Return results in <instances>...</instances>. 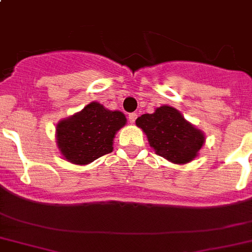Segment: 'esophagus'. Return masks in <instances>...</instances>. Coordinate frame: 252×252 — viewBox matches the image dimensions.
<instances>
[{"mask_svg":"<svg viewBox=\"0 0 252 252\" xmlns=\"http://www.w3.org/2000/svg\"><path fill=\"white\" fill-rule=\"evenodd\" d=\"M137 117H138V115H137V113H130V114H129V117H128L129 122H130L132 124H134V122L137 120Z\"/></svg>","mask_w":252,"mask_h":252,"instance_id":"obj_1","label":"esophagus"}]
</instances>
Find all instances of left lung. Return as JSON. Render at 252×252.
Wrapping results in <instances>:
<instances>
[{
	"label": "left lung",
	"instance_id": "8db88e82",
	"mask_svg": "<svg viewBox=\"0 0 252 252\" xmlns=\"http://www.w3.org/2000/svg\"><path fill=\"white\" fill-rule=\"evenodd\" d=\"M147 135L157 155L176 165L195 158L205 142L204 133L195 128L172 106H159L152 114H143L135 120Z\"/></svg>",
	"mask_w": 252,
	"mask_h": 252
}]
</instances>
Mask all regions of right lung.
I'll return each instance as SVG.
<instances>
[{"label": "right lung", "mask_w": 252, "mask_h": 252, "mask_svg": "<svg viewBox=\"0 0 252 252\" xmlns=\"http://www.w3.org/2000/svg\"><path fill=\"white\" fill-rule=\"evenodd\" d=\"M126 118L99 102H90L80 113L57 124V146L62 156L74 165H87L113 152V141Z\"/></svg>", "instance_id": "1"}]
</instances>
